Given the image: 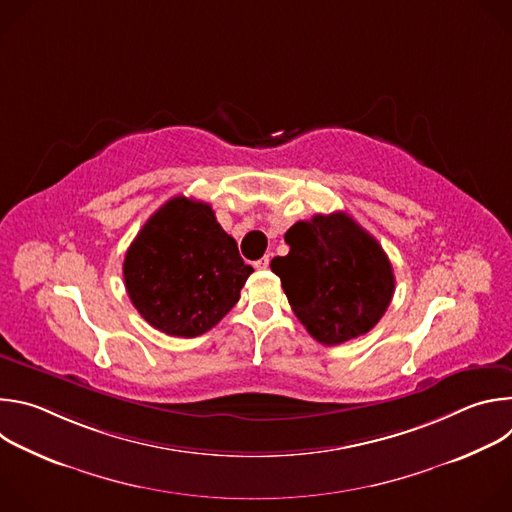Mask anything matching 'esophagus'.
<instances>
[{
	"instance_id": "esophagus-1",
	"label": "esophagus",
	"mask_w": 512,
	"mask_h": 512,
	"mask_svg": "<svg viewBox=\"0 0 512 512\" xmlns=\"http://www.w3.org/2000/svg\"><path fill=\"white\" fill-rule=\"evenodd\" d=\"M269 261H271L269 255H265V257H261L259 261H255V267H257V269H267V267H269Z\"/></svg>"
}]
</instances>
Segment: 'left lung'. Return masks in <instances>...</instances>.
<instances>
[{
  "label": "left lung",
  "mask_w": 512,
  "mask_h": 512,
  "mask_svg": "<svg viewBox=\"0 0 512 512\" xmlns=\"http://www.w3.org/2000/svg\"><path fill=\"white\" fill-rule=\"evenodd\" d=\"M289 253L271 261L310 336L336 346L367 334L387 312L395 275L373 235L346 212L316 214L285 233Z\"/></svg>",
  "instance_id": "left-lung-1"
}]
</instances>
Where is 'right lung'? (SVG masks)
Segmentation results:
<instances>
[{"instance_id": "right-lung-1", "label": "right lung", "mask_w": 512, "mask_h": 512, "mask_svg": "<svg viewBox=\"0 0 512 512\" xmlns=\"http://www.w3.org/2000/svg\"><path fill=\"white\" fill-rule=\"evenodd\" d=\"M253 273L210 204L170 198L133 239L125 289L141 318L168 336L194 338L221 322Z\"/></svg>"}]
</instances>
